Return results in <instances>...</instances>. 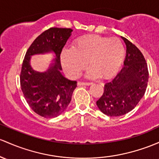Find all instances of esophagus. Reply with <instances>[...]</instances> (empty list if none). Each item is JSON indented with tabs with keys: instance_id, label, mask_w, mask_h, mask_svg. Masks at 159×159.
Masks as SVG:
<instances>
[{
	"instance_id": "34e87169",
	"label": "esophagus",
	"mask_w": 159,
	"mask_h": 159,
	"mask_svg": "<svg viewBox=\"0 0 159 159\" xmlns=\"http://www.w3.org/2000/svg\"><path fill=\"white\" fill-rule=\"evenodd\" d=\"M78 84L79 85V86H84V85H85V86H89V85L93 84V83L92 82H78Z\"/></svg>"
}]
</instances>
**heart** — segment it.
I'll return each mask as SVG.
<instances>
[{
	"label": "heart",
	"mask_w": 159,
	"mask_h": 159,
	"mask_svg": "<svg viewBox=\"0 0 159 159\" xmlns=\"http://www.w3.org/2000/svg\"><path fill=\"white\" fill-rule=\"evenodd\" d=\"M125 54V47L119 38L88 34L78 38L72 48L62 50L61 62L71 78H78L88 62V78L109 79L119 70Z\"/></svg>",
	"instance_id": "b5f03b06"
}]
</instances>
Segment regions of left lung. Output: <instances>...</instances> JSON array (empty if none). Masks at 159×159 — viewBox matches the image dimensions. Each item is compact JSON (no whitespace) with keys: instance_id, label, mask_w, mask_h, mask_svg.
<instances>
[{"instance_id":"1","label":"left lung","mask_w":159,"mask_h":159,"mask_svg":"<svg viewBox=\"0 0 159 159\" xmlns=\"http://www.w3.org/2000/svg\"><path fill=\"white\" fill-rule=\"evenodd\" d=\"M126 44L124 67L112 81L106 83L102 97L97 101L99 110L108 116L127 114L143 97L149 80L147 63L135 45L122 37Z\"/></svg>"}]
</instances>
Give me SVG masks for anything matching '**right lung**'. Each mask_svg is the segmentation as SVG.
<instances>
[{
    "instance_id": "1",
    "label": "right lung",
    "mask_w": 159,
    "mask_h": 159,
    "mask_svg": "<svg viewBox=\"0 0 159 159\" xmlns=\"http://www.w3.org/2000/svg\"><path fill=\"white\" fill-rule=\"evenodd\" d=\"M72 29L50 28L33 41L26 52L20 73V85L26 102L35 113L43 118H55L62 114L70 103L77 87L62 75L60 54ZM53 52L55 55L48 71L40 73L30 64L34 54Z\"/></svg>"
}]
</instances>
